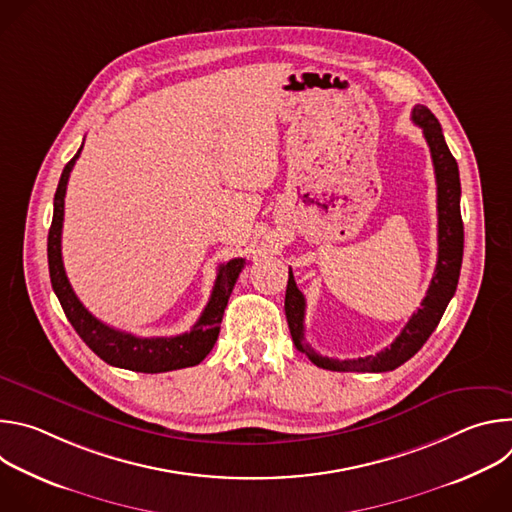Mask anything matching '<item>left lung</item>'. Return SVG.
I'll use <instances>...</instances> for the list:
<instances>
[{
	"label": "left lung",
	"mask_w": 512,
	"mask_h": 512,
	"mask_svg": "<svg viewBox=\"0 0 512 512\" xmlns=\"http://www.w3.org/2000/svg\"><path fill=\"white\" fill-rule=\"evenodd\" d=\"M411 119L415 125L423 129V137L429 145L435 182H437V265L433 279L429 283L427 294L421 302V308L409 318L401 334L393 340V344L375 356H364L354 360H338L318 354L306 342V298L296 285L294 273L289 269L287 289H285V318L289 324L291 338L298 350L306 352V356L320 369L338 371V373H387L403 362H407L431 336V332L440 324L450 300L456 294L462 255H464V225L460 214V172L458 162L452 156L448 143L442 133L440 121L435 115L423 107H413Z\"/></svg>",
	"instance_id": "1"
}]
</instances>
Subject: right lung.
Here are the masks:
<instances>
[{
  "instance_id": "right-lung-1",
  "label": "right lung",
  "mask_w": 512,
  "mask_h": 512,
  "mask_svg": "<svg viewBox=\"0 0 512 512\" xmlns=\"http://www.w3.org/2000/svg\"><path fill=\"white\" fill-rule=\"evenodd\" d=\"M81 150L62 170V176L54 194L52 225L48 231L50 281L68 322L77 330L83 342L99 358L111 364V367H119L135 373H166V371L194 367V364L206 358V354L212 350L218 338V332H221L223 314L229 304L231 291L237 283V277L245 267V259L241 257L231 259L229 263H223L218 267L210 300L190 332H184L180 336H170V338H139L129 332H121L103 324L81 304L75 291H72L62 265V251H60L66 184H68L72 166H75V162L81 156Z\"/></svg>"
}]
</instances>
